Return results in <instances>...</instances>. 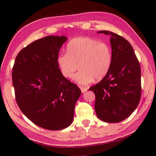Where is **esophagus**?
<instances>
[{"label":"esophagus","instance_id":"esophagus-1","mask_svg":"<svg viewBox=\"0 0 156 156\" xmlns=\"http://www.w3.org/2000/svg\"><path fill=\"white\" fill-rule=\"evenodd\" d=\"M80 90H81V91H82V93H83V92H85L86 91H87V90H88V88H86V87H80Z\"/></svg>","mask_w":156,"mask_h":156}]
</instances>
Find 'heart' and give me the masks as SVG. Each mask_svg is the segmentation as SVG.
<instances>
[{
  "mask_svg": "<svg viewBox=\"0 0 156 156\" xmlns=\"http://www.w3.org/2000/svg\"><path fill=\"white\" fill-rule=\"evenodd\" d=\"M67 51L59 55V67L66 78L72 77L80 67L74 77L80 84H88L94 78L101 80L111 68L112 49L106 42L86 37L74 38L68 43Z\"/></svg>",
  "mask_w": 156,
  "mask_h": 156,
  "instance_id": "heart-1",
  "label": "heart"
}]
</instances>
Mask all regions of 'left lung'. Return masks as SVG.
I'll list each match as a JSON object with an SVG mask.
<instances>
[{
	"instance_id": "left-lung-1",
	"label": "left lung",
	"mask_w": 156,
	"mask_h": 156,
	"mask_svg": "<svg viewBox=\"0 0 156 156\" xmlns=\"http://www.w3.org/2000/svg\"><path fill=\"white\" fill-rule=\"evenodd\" d=\"M98 34L110 35L112 59L105 77L89 90L95 94L94 109L98 119L119 122L129 117L141 98V68L131 44L111 31Z\"/></svg>"
}]
</instances>
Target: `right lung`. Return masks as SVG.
<instances>
[{
    "label": "right lung",
    "mask_w": 156,
    "mask_h": 156,
    "mask_svg": "<svg viewBox=\"0 0 156 156\" xmlns=\"http://www.w3.org/2000/svg\"><path fill=\"white\" fill-rule=\"evenodd\" d=\"M49 35L21 49L12 68V84L19 107L39 127L61 130L71 125L81 90L62 74L58 58L67 40Z\"/></svg>",
    "instance_id": "obj_1"
}]
</instances>
